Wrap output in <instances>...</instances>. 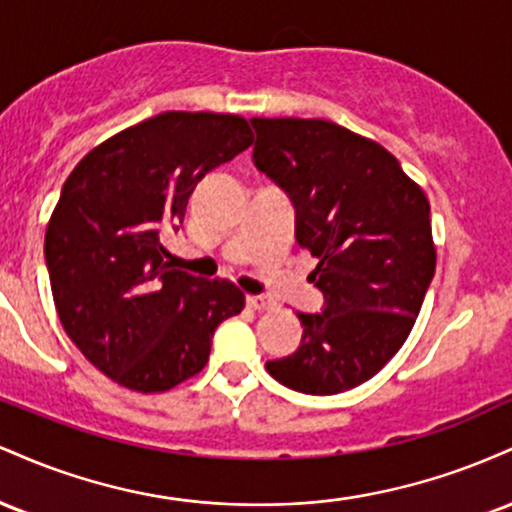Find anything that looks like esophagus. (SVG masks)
Masks as SVG:
<instances>
[{"instance_id": "obj_1", "label": "esophagus", "mask_w": 512, "mask_h": 512, "mask_svg": "<svg viewBox=\"0 0 512 512\" xmlns=\"http://www.w3.org/2000/svg\"><path fill=\"white\" fill-rule=\"evenodd\" d=\"M245 301H248V305L252 310H274L276 308V303L272 301V298H267V296H248L245 298Z\"/></svg>"}]
</instances>
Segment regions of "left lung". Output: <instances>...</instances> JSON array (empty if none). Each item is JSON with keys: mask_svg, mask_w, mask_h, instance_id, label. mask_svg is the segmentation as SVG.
<instances>
[{"mask_svg": "<svg viewBox=\"0 0 512 512\" xmlns=\"http://www.w3.org/2000/svg\"><path fill=\"white\" fill-rule=\"evenodd\" d=\"M252 161L289 195L296 240L317 257L322 313H298L301 346L267 361L281 385L337 395L407 342L436 272L431 207L390 151L330 120L252 117Z\"/></svg>", "mask_w": 512, "mask_h": 512, "instance_id": "left-lung-1", "label": "left lung"}]
</instances>
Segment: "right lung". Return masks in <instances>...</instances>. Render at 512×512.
<instances>
[{
    "mask_svg": "<svg viewBox=\"0 0 512 512\" xmlns=\"http://www.w3.org/2000/svg\"><path fill=\"white\" fill-rule=\"evenodd\" d=\"M252 144L248 120L161 113L81 158L45 233L64 332L101 373L134 392H166L207 366L214 330L245 308L226 279L166 262L197 182Z\"/></svg>",
    "mask_w": 512,
    "mask_h": 512,
    "instance_id": "add662e5",
    "label": "right lung"
}]
</instances>
